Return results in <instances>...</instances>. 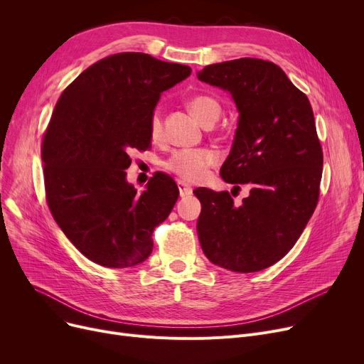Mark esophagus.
<instances>
[{
	"mask_svg": "<svg viewBox=\"0 0 364 364\" xmlns=\"http://www.w3.org/2000/svg\"><path fill=\"white\" fill-rule=\"evenodd\" d=\"M177 186H178V190H180V196L181 198H186V196H190V195H192V192H193V190H192V187H190L187 183H184V181H178L177 183Z\"/></svg>",
	"mask_w": 364,
	"mask_h": 364,
	"instance_id": "obj_1",
	"label": "esophagus"
}]
</instances>
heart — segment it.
<instances>
[{"instance_id":"obj_1","label":"heart","mask_w":364,"mask_h":364,"mask_svg":"<svg viewBox=\"0 0 364 364\" xmlns=\"http://www.w3.org/2000/svg\"><path fill=\"white\" fill-rule=\"evenodd\" d=\"M187 107L203 125L211 127L221 114V105L213 95L195 94L187 100ZM162 119L159 112H153L149 122V134L153 141L162 139ZM217 153L211 149H181L172 153L164 162V168L186 181H202L208 171L217 164Z\"/></svg>"}]
</instances>
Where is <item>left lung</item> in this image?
<instances>
[{"label": "left lung", "instance_id": "1", "mask_svg": "<svg viewBox=\"0 0 364 364\" xmlns=\"http://www.w3.org/2000/svg\"><path fill=\"white\" fill-rule=\"evenodd\" d=\"M198 78L233 95L239 125L220 176L236 190L251 187L240 205L227 190H195L199 242L223 269L261 272L292 250L317 206L323 150L314 113L307 95L269 60L209 65Z\"/></svg>", "mask_w": 364, "mask_h": 364}]
</instances>
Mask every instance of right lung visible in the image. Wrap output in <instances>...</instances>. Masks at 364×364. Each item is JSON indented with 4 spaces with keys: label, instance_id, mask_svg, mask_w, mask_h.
I'll return each instance as SVG.
<instances>
[{
    "label": "right lung",
    "instance_id": "1",
    "mask_svg": "<svg viewBox=\"0 0 364 364\" xmlns=\"http://www.w3.org/2000/svg\"><path fill=\"white\" fill-rule=\"evenodd\" d=\"M192 73L144 53H118L87 68L57 100L44 131L46 199L66 237L95 264L125 269L153 250L151 235L178 199L155 172L143 193L125 180L131 151L151 147L149 122L161 92Z\"/></svg>",
    "mask_w": 364,
    "mask_h": 364
}]
</instances>
